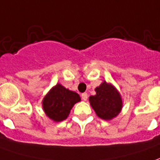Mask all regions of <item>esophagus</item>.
<instances>
[{"label":"esophagus","mask_w":160,"mask_h":160,"mask_svg":"<svg viewBox=\"0 0 160 160\" xmlns=\"http://www.w3.org/2000/svg\"><path fill=\"white\" fill-rule=\"evenodd\" d=\"M80 97H81V99H82L83 101H87V100H88V94H87V93H83V94H81Z\"/></svg>","instance_id":"obj_1"}]
</instances>
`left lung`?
Listing matches in <instances>:
<instances>
[{"label": "left lung", "instance_id": "left-lung-1", "mask_svg": "<svg viewBox=\"0 0 160 160\" xmlns=\"http://www.w3.org/2000/svg\"><path fill=\"white\" fill-rule=\"evenodd\" d=\"M95 92V95L89 97V102L97 116L104 120L117 117L122 108V99L117 89L104 81Z\"/></svg>", "mask_w": 160, "mask_h": 160}]
</instances>
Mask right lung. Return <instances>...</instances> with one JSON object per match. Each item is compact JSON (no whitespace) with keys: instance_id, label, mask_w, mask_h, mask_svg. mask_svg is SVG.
Wrapping results in <instances>:
<instances>
[{"instance_id":"1","label":"right lung","mask_w":160,"mask_h":160,"mask_svg":"<svg viewBox=\"0 0 160 160\" xmlns=\"http://www.w3.org/2000/svg\"><path fill=\"white\" fill-rule=\"evenodd\" d=\"M80 101L77 93L57 84L43 99V110L53 121H63L68 117L72 106Z\"/></svg>"}]
</instances>
